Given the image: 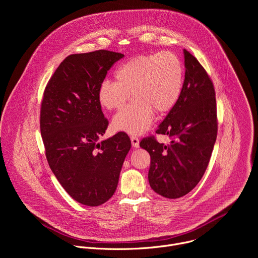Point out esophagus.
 Masks as SVG:
<instances>
[{"label":"esophagus","mask_w":258,"mask_h":258,"mask_svg":"<svg viewBox=\"0 0 258 258\" xmlns=\"http://www.w3.org/2000/svg\"><path fill=\"white\" fill-rule=\"evenodd\" d=\"M131 141H132V146L134 147V148H139V147H140V140H139L138 137L132 136Z\"/></svg>","instance_id":"obj_1"}]
</instances>
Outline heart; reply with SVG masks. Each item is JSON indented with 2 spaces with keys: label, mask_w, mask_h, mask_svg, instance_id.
<instances>
[{
  "label": "heart",
  "mask_w": 258,
  "mask_h": 258,
  "mask_svg": "<svg viewBox=\"0 0 258 258\" xmlns=\"http://www.w3.org/2000/svg\"><path fill=\"white\" fill-rule=\"evenodd\" d=\"M115 82L105 80L98 90V101L107 110L120 109L132 97L133 103L112 119L116 131L139 135L148 130L154 111L165 113L178 101L183 69L172 52L140 55L120 64L114 72Z\"/></svg>",
  "instance_id": "1"
}]
</instances>
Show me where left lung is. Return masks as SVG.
I'll use <instances>...</instances> for the list:
<instances>
[{"mask_svg": "<svg viewBox=\"0 0 258 258\" xmlns=\"http://www.w3.org/2000/svg\"><path fill=\"white\" fill-rule=\"evenodd\" d=\"M183 58L186 72L180 97L156 131L170 137V144H160L154 137L140 143L151 157L150 187L169 199L185 196L197 186L217 135L213 84L199 61L185 49Z\"/></svg>", "mask_w": 258, "mask_h": 258, "instance_id": "left-lung-1", "label": "left lung"}]
</instances>
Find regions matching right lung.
Here are the masks:
<instances>
[{
    "instance_id": "right-lung-1",
    "label": "right lung",
    "mask_w": 258,
    "mask_h": 258,
    "mask_svg": "<svg viewBox=\"0 0 258 258\" xmlns=\"http://www.w3.org/2000/svg\"><path fill=\"white\" fill-rule=\"evenodd\" d=\"M124 55L106 50L66 57L49 81L41 106L48 163L76 201L99 206L114 194L132 144L124 133L99 141L108 120L98 101L107 71Z\"/></svg>"
}]
</instances>
